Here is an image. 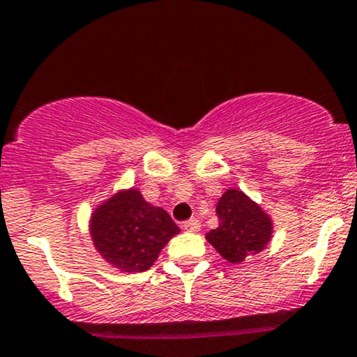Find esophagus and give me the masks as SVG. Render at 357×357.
<instances>
[{"mask_svg": "<svg viewBox=\"0 0 357 357\" xmlns=\"http://www.w3.org/2000/svg\"><path fill=\"white\" fill-rule=\"evenodd\" d=\"M199 227H201V222H199V220H196V218H191V220H188L186 222H183V229L190 231V233L199 231Z\"/></svg>", "mask_w": 357, "mask_h": 357, "instance_id": "34e87169", "label": "esophagus"}]
</instances>
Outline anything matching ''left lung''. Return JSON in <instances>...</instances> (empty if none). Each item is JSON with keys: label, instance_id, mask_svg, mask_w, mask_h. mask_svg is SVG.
I'll return each instance as SVG.
<instances>
[{"label": "left lung", "instance_id": "1", "mask_svg": "<svg viewBox=\"0 0 357 357\" xmlns=\"http://www.w3.org/2000/svg\"><path fill=\"white\" fill-rule=\"evenodd\" d=\"M220 226L206 234L208 243L229 263H243L271 241V218L243 191L227 190L216 206Z\"/></svg>", "mask_w": 357, "mask_h": 357}]
</instances>
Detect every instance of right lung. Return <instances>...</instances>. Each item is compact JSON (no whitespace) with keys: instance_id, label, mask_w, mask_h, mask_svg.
<instances>
[{"instance_id":"obj_1","label":"right lung","mask_w":357,"mask_h":357,"mask_svg":"<svg viewBox=\"0 0 357 357\" xmlns=\"http://www.w3.org/2000/svg\"><path fill=\"white\" fill-rule=\"evenodd\" d=\"M91 239L98 252L124 273L153 266L179 227L162 208H154L139 191H119L94 209Z\"/></svg>"}]
</instances>
